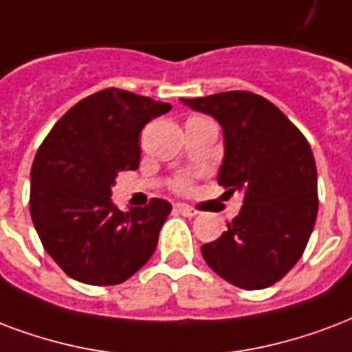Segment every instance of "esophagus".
I'll list each match as a JSON object with an SVG mask.
<instances>
[{
    "label": "esophagus",
    "instance_id": "esophagus-1",
    "mask_svg": "<svg viewBox=\"0 0 352 352\" xmlns=\"http://www.w3.org/2000/svg\"><path fill=\"white\" fill-rule=\"evenodd\" d=\"M175 210L179 212V214H182V216H186V218H194V216H197L199 212L195 210V208H192V206H186V205H175Z\"/></svg>",
    "mask_w": 352,
    "mask_h": 352
}]
</instances>
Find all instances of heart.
Here are the masks:
<instances>
[{
    "mask_svg": "<svg viewBox=\"0 0 352 352\" xmlns=\"http://www.w3.org/2000/svg\"><path fill=\"white\" fill-rule=\"evenodd\" d=\"M171 186H173V190H177V192H186L188 188H190V179H188L186 175L177 177Z\"/></svg>",
    "mask_w": 352,
    "mask_h": 352,
    "instance_id": "1",
    "label": "heart"
}]
</instances>
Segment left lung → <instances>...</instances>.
<instances>
[{
	"instance_id": "8db88e82",
	"label": "left lung",
	"mask_w": 352,
	"mask_h": 352,
	"mask_svg": "<svg viewBox=\"0 0 352 352\" xmlns=\"http://www.w3.org/2000/svg\"><path fill=\"white\" fill-rule=\"evenodd\" d=\"M223 127L218 182L241 194L240 214L201 248L219 277L243 289L272 286L297 264L318 218V170L305 134L265 98L234 90L184 99Z\"/></svg>"
}]
</instances>
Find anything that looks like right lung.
<instances>
[{
	"label": "right lung",
	"instance_id": "right-lung-1",
	"mask_svg": "<svg viewBox=\"0 0 352 352\" xmlns=\"http://www.w3.org/2000/svg\"><path fill=\"white\" fill-rule=\"evenodd\" d=\"M171 104L104 88L74 104L36 151L31 219L42 245L68 277L114 286L146 264L171 205L151 199L122 212L112 205L118 173L140 164V131Z\"/></svg>",
	"mask_w": 352,
	"mask_h": 352
}]
</instances>
